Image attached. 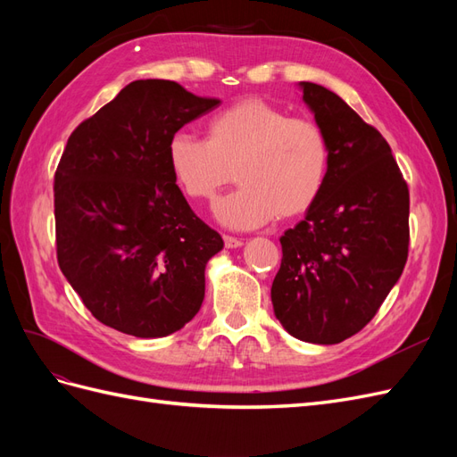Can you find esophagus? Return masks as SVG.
I'll return each instance as SVG.
<instances>
[{"instance_id":"obj_1","label":"esophagus","mask_w":457,"mask_h":457,"mask_svg":"<svg viewBox=\"0 0 457 457\" xmlns=\"http://www.w3.org/2000/svg\"><path fill=\"white\" fill-rule=\"evenodd\" d=\"M223 242H225V245L227 247H240L244 242H242V238H234V237H228V234H225L223 237Z\"/></svg>"}]
</instances>
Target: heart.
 Masks as SVG:
<instances>
[{
	"mask_svg": "<svg viewBox=\"0 0 457 457\" xmlns=\"http://www.w3.org/2000/svg\"><path fill=\"white\" fill-rule=\"evenodd\" d=\"M168 162L195 202H213L237 177L242 187L219 202L215 215L230 228H253L311 210L326 185L329 146L314 121L247 96L205 121V139L173 133Z\"/></svg>",
	"mask_w": 457,
	"mask_h": 457,
	"instance_id": "b5f03b06",
	"label": "heart"
}]
</instances>
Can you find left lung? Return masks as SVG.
Returning a JSON list of instances; mask_svg holds the SVG:
<instances>
[{"mask_svg": "<svg viewBox=\"0 0 457 457\" xmlns=\"http://www.w3.org/2000/svg\"><path fill=\"white\" fill-rule=\"evenodd\" d=\"M329 146L320 198L280 238L274 314L294 337L334 345L358 334L400 278L410 192L391 146L339 95L301 81Z\"/></svg>", "mask_w": 457, "mask_h": 457, "instance_id": "8db88e82", "label": "left lung"}]
</instances>
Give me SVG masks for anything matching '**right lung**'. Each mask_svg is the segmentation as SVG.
<instances>
[{"mask_svg": "<svg viewBox=\"0 0 457 457\" xmlns=\"http://www.w3.org/2000/svg\"><path fill=\"white\" fill-rule=\"evenodd\" d=\"M217 106L175 81L137 79L68 137L53 187L57 261L104 326L163 337L200 311L223 238L177 187L168 143Z\"/></svg>", "mask_w": 457, "mask_h": 457, "instance_id": "obj_1", "label": "right lung"}]
</instances>
